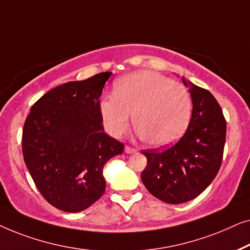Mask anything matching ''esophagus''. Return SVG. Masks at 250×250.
I'll list each match as a JSON object with an SVG mask.
<instances>
[{
    "label": "esophagus",
    "mask_w": 250,
    "mask_h": 250,
    "mask_svg": "<svg viewBox=\"0 0 250 250\" xmlns=\"http://www.w3.org/2000/svg\"><path fill=\"white\" fill-rule=\"evenodd\" d=\"M125 152L126 154H132V153L136 152V149L133 148V147H131V146L126 145V146L125 147Z\"/></svg>",
    "instance_id": "esophagus-1"
}]
</instances>
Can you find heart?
Here are the masks:
<instances>
[{
	"label": "heart",
	"mask_w": 250,
	"mask_h": 250,
	"mask_svg": "<svg viewBox=\"0 0 250 250\" xmlns=\"http://www.w3.org/2000/svg\"><path fill=\"white\" fill-rule=\"evenodd\" d=\"M192 102L180 83L148 70L125 75L114 85V95L100 102L105 128L112 136L124 133L131 121L146 144L163 147L180 138L191 117Z\"/></svg>",
	"instance_id": "heart-1"
}]
</instances>
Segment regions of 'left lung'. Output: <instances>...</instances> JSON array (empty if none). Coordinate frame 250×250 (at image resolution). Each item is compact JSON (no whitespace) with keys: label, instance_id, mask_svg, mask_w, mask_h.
Masks as SVG:
<instances>
[{"label":"left lung","instance_id":"obj_1","mask_svg":"<svg viewBox=\"0 0 250 250\" xmlns=\"http://www.w3.org/2000/svg\"><path fill=\"white\" fill-rule=\"evenodd\" d=\"M192 100L188 128L165 149L143 150L147 165L142 180L150 194L167 204H182L202 194L216 177L223 159L227 121L215 97L182 77Z\"/></svg>","mask_w":250,"mask_h":250}]
</instances>
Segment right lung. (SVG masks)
Returning <instances> with one entry per match:
<instances>
[{
	"label": "right lung",
	"instance_id": "right-lung-1",
	"mask_svg": "<svg viewBox=\"0 0 250 250\" xmlns=\"http://www.w3.org/2000/svg\"><path fill=\"white\" fill-rule=\"evenodd\" d=\"M112 72L69 82L47 91L30 108L22 154L42 196L63 212L88 208L104 194L103 167L125 145L105 133L100 97Z\"/></svg>",
	"mask_w": 250,
	"mask_h": 250
}]
</instances>
